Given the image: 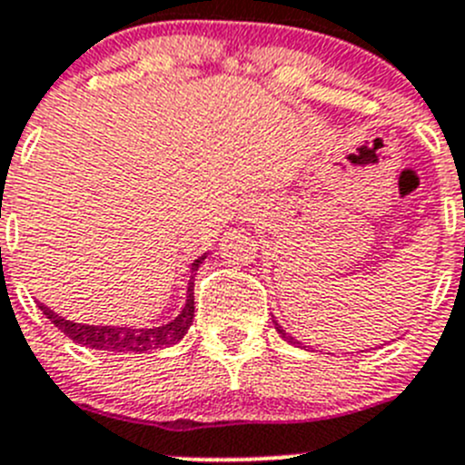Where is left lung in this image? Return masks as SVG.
I'll return each mask as SVG.
<instances>
[{
	"mask_svg": "<svg viewBox=\"0 0 465 465\" xmlns=\"http://www.w3.org/2000/svg\"><path fill=\"white\" fill-rule=\"evenodd\" d=\"M272 323H275V321H272ZM275 328H277V332H280V335H282V340H286V341H292V344H301V341H296V340H293V337H292V335H289V332H286V331H284V328H282V325H280V323H275Z\"/></svg>",
	"mask_w": 465,
	"mask_h": 465,
	"instance_id": "8db88e82",
	"label": "left lung"
}]
</instances>
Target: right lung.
Instances as JSON below:
<instances>
[{"label": "right lung", "instance_id": "add662e5", "mask_svg": "<svg viewBox=\"0 0 465 465\" xmlns=\"http://www.w3.org/2000/svg\"><path fill=\"white\" fill-rule=\"evenodd\" d=\"M206 259V254H202L199 259H194L193 263V277H190L188 284V298H185V307L181 310V314L176 319H172L169 323L160 325V328H116V325H84V323H73L66 321L64 316L54 314L50 307H45L43 302H38L43 314L52 321V323L59 328L66 337H71L77 344H84L89 349L95 351H116V353H142V351H158L167 349V346L176 344V341L183 340V335L188 332L190 323L194 319V275H197L199 263Z\"/></svg>", "mask_w": 465, "mask_h": 465}]
</instances>
